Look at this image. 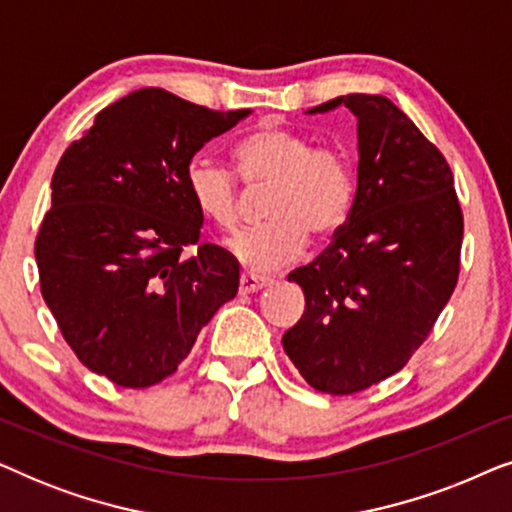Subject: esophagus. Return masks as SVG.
I'll list each match as a JSON object with an SVG mask.
<instances>
[{
  "mask_svg": "<svg viewBox=\"0 0 512 512\" xmlns=\"http://www.w3.org/2000/svg\"><path fill=\"white\" fill-rule=\"evenodd\" d=\"M265 286H270V279L268 277H258V275H249V272H244L240 277V293H256L265 289Z\"/></svg>",
  "mask_w": 512,
  "mask_h": 512,
  "instance_id": "obj_1",
  "label": "esophagus"
}]
</instances>
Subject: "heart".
<instances>
[{
  "mask_svg": "<svg viewBox=\"0 0 512 512\" xmlns=\"http://www.w3.org/2000/svg\"><path fill=\"white\" fill-rule=\"evenodd\" d=\"M237 172L251 188H265L263 226L242 230L230 251L249 270L265 272L296 261L307 235L326 240L345 223L354 200V167L345 151L314 146L303 132L265 123L235 144ZM186 191L216 228H237L242 214L235 174L205 156L186 165Z\"/></svg>",
  "mask_w": 512,
  "mask_h": 512,
  "instance_id": "obj_1",
  "label": "heart"
}]
</instances>
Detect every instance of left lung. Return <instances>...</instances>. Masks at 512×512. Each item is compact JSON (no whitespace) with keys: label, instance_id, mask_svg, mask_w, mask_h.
<instances>
[{"label":"left lung","instance_id":"1","mask_svg":"<svg viewBox=\"0 0 512 512\" xmlns=\"http://www.w3.org/2000/svg\"><path fill=\"white\" fill-rule=\"evenodd\" d=\"M359 132V179L345 226L289 272L305 312L282 345L305 382L347 396L398 373L429 338L459 279L464 214L443 153L382 95H342Z\"/></svg>","mask_w":512,"mask_h":512}]
</instances>
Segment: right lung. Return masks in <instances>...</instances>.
Masks as SVG:
<instances>
[{"instance_id": "right-lung-1", "label": "right lung", "mask_w": 512, "mask_h": 512, "mask_svg": "<svg viewBox=\"0 0 512 512\" xmlns=\"http://www.w3.org/2000/svg\"><path fill=\"white\" fill-rule=\"evenodd\" d=\"M249 114L142 88L102 109L55 167L34 242L41 296L83 366L118 387L170 377L235 298L240 265L200 244L186 165Z\"/></svg>"}]
</instances>
